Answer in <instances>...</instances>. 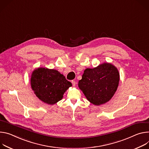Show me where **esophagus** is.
<instances>
[{
	"mask_svg": "<svg viewBox=\"0 0 149 149\" xmlns=\"http://www.w3.org/2000/svg\"><path fill=\"white\" fill-rule=\"evenodd\" d=\"M72 85H73V86H75V85H76V81H75L74 80H72Z\"/></svg>",
	"mask_w": 149,
	"mask_h": 149,
	"instance_id": "obj_1",
	"label": "esophagus"
}]
</instances>
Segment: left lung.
Listing matches in <instances>:
<instances>
[{"label":"left lung","instance_id":"8db88e82","mask_svg":"<svg viewBox=\"0 0 149 149\" xmlns=\"http://www.w3.org/2000/svg\"><path fill=\"white\" fill-rule=\"evenodd\" d=\"M120 81L118 69L110 63H103L84 70L78 86L91 103L101 105L111 100Z\"/></svg>","mask_w":149,"mask_h":149}]
</instances>
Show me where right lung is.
<instances>
[{
  "label": "right lung",
  "instance_id": "1",
  "mask_svg": "<svg viewBox=\"0 0 149 149\" xmlns=\"http://www.w3.org/2000/svg\"><path fill=\"white\" fill-rule=\"evenodd\" d=\"M30 83L37 97L48 105H54L61 100L65 91L72 86L58 71L45 68L34 69Z\"/></svg>",
  "mask_w": 149,
  "mask_h": 149
}]
</instances>
